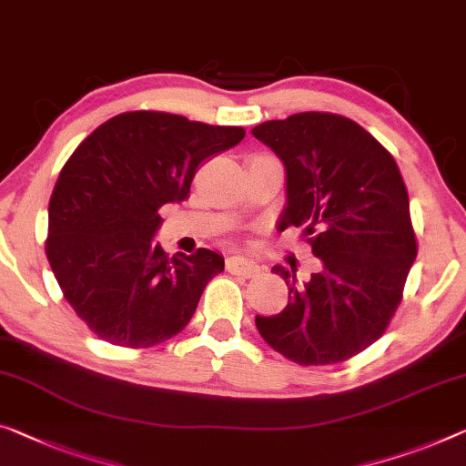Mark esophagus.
<instances>
[{"label":"esophagus","instance_id":"34e87169","mask_svg":"<svg viewBox=\"0 0 466 466\" xmlns=\"http://www.w3.org/2000/svg\"><path fill=\"white\" fill-rule=\"evenodd\" d=\"M227 270L231 275H239V277H256L260 273V267L254 260H249V258H243V256H231L227 258Z\"/></svg>","mask_w":466,"mask_h":466}]
</instances>
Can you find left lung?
Segmentation results:
<instances>
[{"label":"left lung","instance_id":"1","mask_svg":"<svg viewBox=\"0 0 466 466\" xmlns=\"http://www.w3.org/2000/svg\"><path fill=\"white\" fill-rule=\"evenodd\" d=\"M288 170L279 228L304 227L323 268L299 283L273 267L289 289L258 333L291 362L335 364L360 354L388 329L402 302L419 246L402 173L369 131L331 112H299L252 128Z\"/></svg>","mask_w":466,"mask_h":466}]
</instances>
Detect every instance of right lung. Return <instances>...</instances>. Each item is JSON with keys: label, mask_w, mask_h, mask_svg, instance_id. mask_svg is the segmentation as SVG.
<instances>
[{"label": "right lung", "mask_w": 466, "mask_h": 466, "mask_svg": "<svg viewBox=\"0 0 466 466\" xmlns=\"http://www.w3.org/2000/svg\"><path fill=\"white\" fill-rule=\"evenodd\" d=\"M243 137L241 127L137 110L78 143L49 199L46 254L66 302L99 339L152 348L187 327L225 260L206 248L168 258L154 243L160 208L187 198L199 164Z\"/></svg>", "instance_id": "add662e5"}]
</instances>
